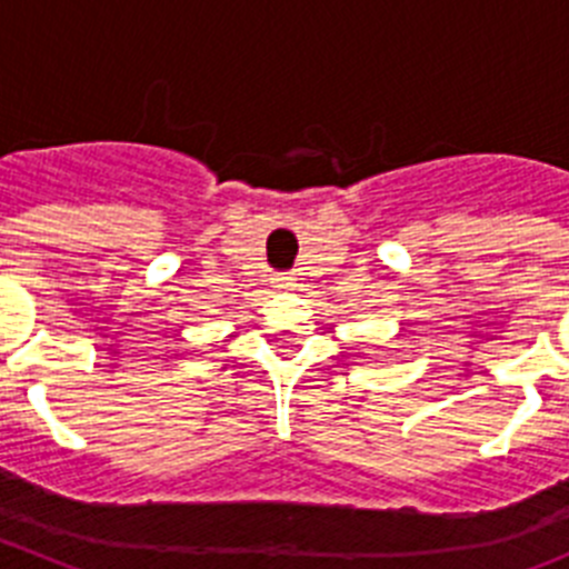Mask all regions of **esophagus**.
<instances>
[{
    "label": "esophagus",
    "instance_id": "1",
    "mask_svg": "<svg viewBox=\"0 0 569 569\" xmlns=\"http://www.w3.org/2000/svg\"><path fill=\"white\" fill-rule=\"evenodd\" d=\"M276 288H279V290H296V288H299V281H296V276L281 273V276H276Z\"/></svg>",
    "mask_w": 569,
    "mask_h": 569
}]
</instances>
